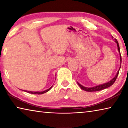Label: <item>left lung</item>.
Masks as SVG:
<instances>
[{
  "instance_id": "1",
  "label": "left lung",
  "mask_w": 128,
  "mask_h": 128,
  "mask_svg": "<svg viewBox=\"0 0 128 128\" xmlns=\"http://www.w3.org/2000/svg\"><path fill=\"white\" fill-rule=\"evenodd\" d=\"M112 38H113V36H112ZM114 40H115V42L117 43V45H118V51L119 52V53H120V68H119V70L118 71V72H117V74H116L115 76H114L113 78H112L111 80H110L109 82H107V83L102 84V85H99L96 86H94V87H92V88L85 87V86H82V85H81V84H80L78 82H77L78 85H79L80 87L81 88L82 90L86 91V92H98V91H100V90H102L105 89V88H109L110 86H111V85H113V84H114V82H115L117 78V77H118V74L119 70H120V69L121 68V54H120V47H119L118 43V40H117L116 39H114Z\"/></svg>"
}]
</instances>
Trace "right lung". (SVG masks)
Segmentation results:
<instances>
[{"label": "right lung", "mask_w": 128, "mask_h": 128, "mask_svg": "<svg viewBox=\"0 0 128 128\" xmlns=\"http://www.w3.org/2000/svg\"><path fill=\"white\" fill-rule=\"evenodd\" d=\"M52 88V86L51 88H48L47 90L43 91V92H30V91H27V90L26 91L25 90V92L30 93V94H44V93L47 92H48V91L50 90Z\"/></svg>", "instance_id": "1"}]
</instances>
